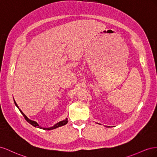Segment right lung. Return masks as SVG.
I'll list each match as a JSON object with an SVG mask.
<instances>
[{"mask_svg":"<svg viewBox=\"0 0 157 157\" xmlns=\"http://www.w3.org/2000/svg\"><path fill=\"white\" fill-rule=\"evenodd\" d=\"M14 103H15V105H16V106L17 107V109H18L19 110H20V113L22 114V115L24 116V118L25 119V120L27 121V122H28V123H29L30 124H31L32 125V126H33L34 127H37V128H40V129H44V130H51V129H55V128H59V127H60V126H64V125H66L67 123H68V118H66L64 120H62V121H60V122H58L57 124H56L55 125H54L53 126H52V127H51V128H43V127H41L39 126V125L35 122V121H33V120H29L28 117H27V116L23 113V112H22L20 109H19V106H17V105L16 104V101L14 100Z\"/></svg>","mask_w":157,"mask_h":157,"instance_id":"right-lung-1","label":"right lung"}]
</instances>
